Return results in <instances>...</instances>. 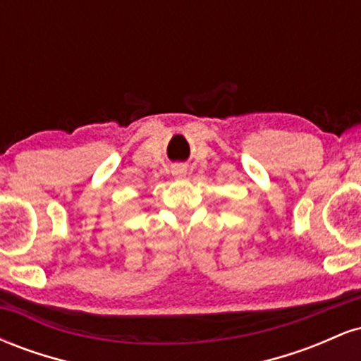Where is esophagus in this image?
Here are the masks:
<instances>
[{"label":"esophagus","mask_w":361,"mask_h":361,"mask_svg":"<svg viewBox=\"0 0 361 361\" xmlns=\"http://www.w3.org/2000/svg\"><path fill=\"white\" fill-rule=\"evenodd\" d=\"M171 173H173V176L178 178V180H181V178L186 176V168L185 166H180V164H178V166H173Z\"/></svg>","instance_id":"34e87169"}]
</instances>
